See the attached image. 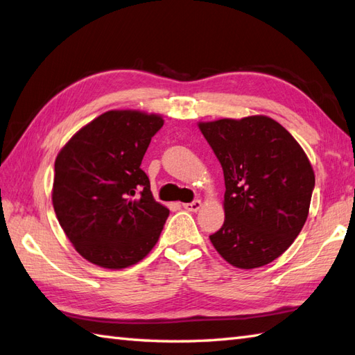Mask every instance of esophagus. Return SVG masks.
<instances>
[{
	"label": "esophagus",
	"instance_id": "1",
	"mask_svg": "<svg viewBox=\"0 0 355 355\" xmlns=\"http://www.w3.org/2000/svg\"><path fill=\"white\" fill-rule=\"evenodd\" d=\"M183 207L186 210H189V212H197V210L201 207V201L200 200H195L192 202H184Z\"/></svg>",
	"mask_w": 355,
	"mask_h": 355
}]
</instances>
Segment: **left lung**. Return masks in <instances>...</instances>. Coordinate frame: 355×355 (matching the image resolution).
<instances>
[{"instance_id":"left-lung-1","label":"left lung","mask_w":355,"mask_h":355,"mask_svg":"<svg viewBox=\"0 0 355 355\" xmlns=\"http://www.w3.org/2000/svg\"><path fill=\"white\" fill-rule=\"evenodd\" d=\"M224 172L223 227L210 235L216 252L238 268L279 258L302 230L314 172L293 135L267 116L200 123Z\"/></svg>"}]
</instances>
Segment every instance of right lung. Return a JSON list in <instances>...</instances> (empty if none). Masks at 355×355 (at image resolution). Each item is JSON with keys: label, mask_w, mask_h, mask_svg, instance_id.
<instances>
[{"label": "right lung", "mask_w": 355, "mask_h": 355, "mask_svg": "<svg viewBox=\"0 0 355 355\" xmlns=\"http://www.w3.org/2000/svg\"><path fill=\"white\" fill-rule=\"evenodd\" d=\"M163 119L107 111L73 135L55 162L53 207L80 256L120 270L153 250L169 210L157 202L140 164Z\"/></svg>", "instance_id": "add662e5"}]
</instances>
